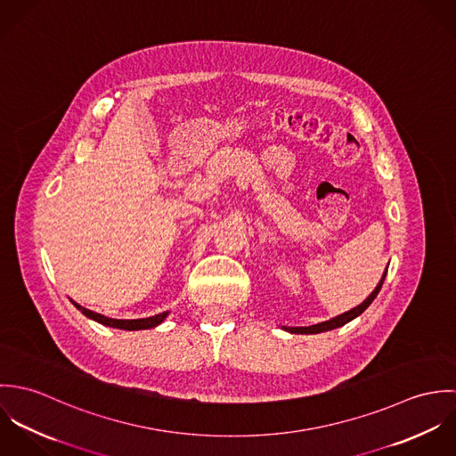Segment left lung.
Instances as JSON below:
<instances>
[{
    "label": "left lung",
    "instance_id": "8db88e82",
    "mask_svg": "<svg viewBox=\"0 0 456 456\" xmlns=\"http://www.w3.org/2000/svg\"><path fill=\"white\" fill-rule=\"evenodd\" d=\"M385 277H387V272H385L381 282L376 286V289H374V291L369 295V298H367L365 302H362L358 307H354V309H351V311H347V313H344V314H340V316H337V318H333V320L318 323V325L304 326V328H286V330L291 331V333H320V331H328V330H333V328H338V326H344L346 323H349L351 320H354L356 316H360V314L374 302V298H376L378 293L381 291V286H383V282H385Z\"/></svg>",
    "mask_w": 456,
    "mask_h": 456
}]
</instances>
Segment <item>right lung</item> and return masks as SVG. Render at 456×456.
<instances>
[{
  "instance_id": "add662e5",
  "label": "right lung",
  "mask_w": 456,
  "mask_h": 456,
  "mask_svg": "<svg viewBox=\"0 0 456 456\" xmlns=\"http://www.w3.org/2000/svg\"><path fill=\"white\" fill-rule=\"evenodd\" d=\"M73 305L87 318L102 323V325L112 326V328H121V330H145V328H154V326L159 325L167 316L168 313H161V314H156V316H151V318H142V320H112V318H105L98 313H93L89 309H84L80 307L78 304L73 302Z\"/></svg>"
}]
</instances>
